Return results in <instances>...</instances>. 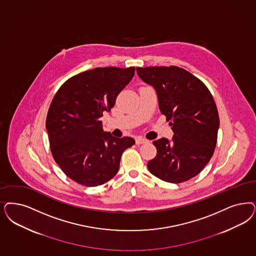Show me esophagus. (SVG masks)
Wrapping results in <instances>:
<instances>
[{
  "mask_svg": "<svg viewBox=\"0 0 256 256\" xmlns=\"http://www.w3.org/2000/svg\"><path fill=\"white\" fill-rule=\"evenodd\" d=\"M135 142H136V144H146L148 141L142 137H137Z\"/></svg>",
  "mask_w": 256,
  "mask_h": 256,
  "instance_id": "esophagus-1",
  "label": "esophagus"
}]
</instances>
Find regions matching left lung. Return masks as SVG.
I'll use <instances>...</instances> for the list:
<instances>
[{
	"mask_svg": "<svg viewBox=\"0 0 256 256\" xmlns=\"http://www.w3.org/2000/svg\"><path fill=\"white\" fill-rule=\"evenodd\" d=\"M144 83L155 88L160 112L174 132L171 142H153L157 155L148 162L150 173L180 184L196 176L212 158L220 117L211 92L202 81L176 66L136 68Z\"/></svg>",
	"mask_w": 256,
	"mask_h": 256,
	"instance_id": "8db88e82",
	"label": "left lung"
}]
</instances>
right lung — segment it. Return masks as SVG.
<instances>
[{
    "label": "right lung",
    "mask_w": 256,
    "mask_h": 256,
    "mask_svg": "<svg viewBox=\"0 0 256 256\" xmlns=\"http://www.w3.org/2000/svg\"><path fill=\"white\" fill-rule=\"evenodd\" d=\"M135 68L105 67L70 78L50 105L46 130L56 162L72 180L88 187L101 186L117 174L132 137L105 132L99 120L115 105L116 97L132 80Z\"/></svg>",
    "instance_id": "add662e5"
}]
</instances>
